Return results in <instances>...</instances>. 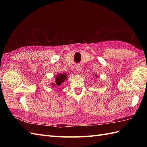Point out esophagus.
<instances>
[{
  "label": "esophagus",
  "instance_id": "1",
  "mask_svg": "<svg viewBox=\"0 0 147 147\" xmlns=\"http://www.w3.org/2000/svg\"><path fill=\"white\" fill-rule=\"evenodd\" d=\"M82 67L80 66V65H78V66H77L76 68V71L78 72V73H81V71H82Z\"/></svg>",
  "mask_w": 147,
  "mask_h": 147
}]
</instances>
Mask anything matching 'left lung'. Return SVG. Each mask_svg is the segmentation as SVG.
I'll return each mask as SVG.
<instances>
[{
    "label": "left lung",
    "mask_w": 147,
    "mask_h": 147,
    "mask_svg": "<svg viewBox=\"0 0 147 147\" xmlns=\"http://www.w3.org/2000/svg\"><path fill=\"white\" fill-rule=\"evenodd\" d=\"M95 76L96 78H98V76L97 75H96V74H95V76Z\"/></svg>",
    "instance_id": "left-lung-1"
}]
</instances>
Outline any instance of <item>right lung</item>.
<instances>
[{
  "instance_id": "1",
  "label": "right lung",
  "mask_w": 147,
  "mask_h": 147,
  "mask_svg": "<svg viewBox=\"0 0 147 147\" xmlns=\"http://www.w3.org/2000/svg\"><path fill=\"white\" fill-rule=\"evenodd\" d=\"M67 76L66 73H64L63 74L59 73L55 76L54 82L51 83V85L53 86V88L55 86H60L67 80Z\"/></svg>"
}]
</instances>
